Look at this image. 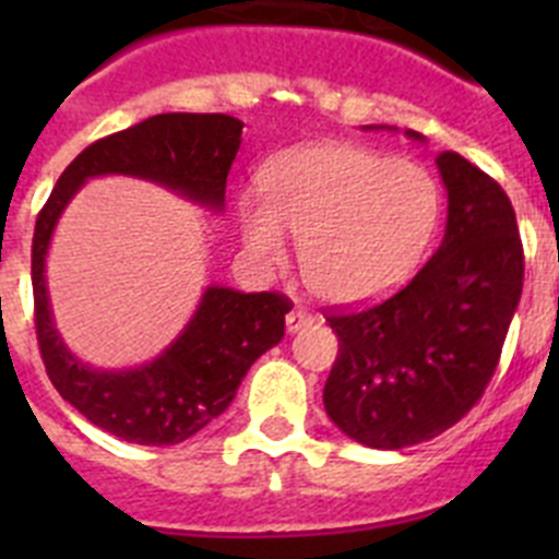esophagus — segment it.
<instances>
[{"mask_svg": "<svg viewBox=\"0 0 559 559\" xmlns=\"http://www.w3.org/2000/svg\"><path fill=\"white\" fill-rule=\"evenodd\" d=\"M310 322H313V316L302 308H294L288 316H285V328H288V333H296V330H302L305 324Z\"/></svg>", "mask_w": 559, "mask_h": 559, "instance_id": "1", "label": "esophagus"}]
</instances>
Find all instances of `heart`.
Instances as JSON below:
<instances>
[{
	"label": "heart",
	"mask_w": 559,
	"mask_h": 559,
	"mask_svg": "<svg viewBox=\"0 0 559 559\" xmlns=\"http://www.w3.org/2000/svg\"><path fill=\"white\" fill-rule=\"evenodd\" d=\"M263 199L237 201V229L257 263L288 257L302 237V271L328 302H369L397 288L426 251L439 187L417 162L349 142H316L271 159Z\"/></svg>",
	"instance_id": "b5f03b06"
}]
</instances>
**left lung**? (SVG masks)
Instances as JSON below:
<instances>
[{"instance_id": "8db88e82", "label": "left lung", "mask_w": 559, "mask_h": 559, "mask_svg": "<svg viewBox=\"0 0 559 559\" xmlns=\"http://www.w3.org/2000/svg\"><path fill=\"white\" fill-rule=\"evenodd\" d=\"M437 167L448 190L437 254L383 302L328 313L338 355L324 408L380 451L428 442L476 406L521 302L523 246L507 192L453 151Z\"/></svg>"}]
</instances>
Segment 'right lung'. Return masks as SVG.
Masks as SVG:
<instances>
[{
  "mask_svg": "<svg viewBox=\"0 0 559 559\" xmlns=\"http://www.w3.org/2000/svg\"><path fill=\"white\" fill-rule=\"evenodd\" d=\"M243 122L229 114H156L92 142L61 173L33 235L36 335L52 386L88 423L133 445H179L229 408L240 380L285 335L288 296L243 294L210 285L185 333L136 369L103 372L63 344L49 310L44 263L61 212L86 179L136 176L156 181L212 212L224 210L226 176Z\"/></svg>",
  "mask_w": 559,
  "mask_h": 559,
  "instance_id": "obj_1",
  "label": "right lung"
}]
</instances>
